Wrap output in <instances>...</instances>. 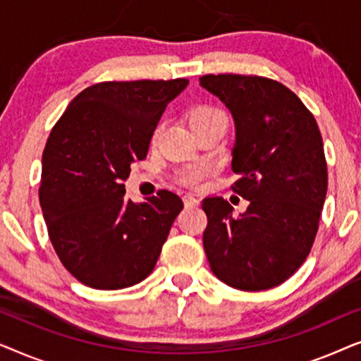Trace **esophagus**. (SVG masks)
Here are the masks:
<instances>
[{"mask_svg": "<svg viewBox=\"0 0 361 361\" xmlns=\"http://www.w3.org/2000/svg\"><path fill=\"white\" fill-rule=\"evenodd\" d=\"M182 199H184V205L187 207V209H194V207L200 204L199 199H197V197H194L192 194H185L184 197H182Z\"/></svg>", "mask_w": 361, "mask_h": 361, "instance_id": "34e87169", "label": "esophagus"}]
</instances>
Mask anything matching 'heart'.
Here are the masks:
<instances>
[{
	"label": "heart",
	"mask_w": 361,
	"mask_h": 361,
	"mask_svg": "<svg viewBox=\"0 0 361 361\" xmlns=\"http://www.w3.org/2000/svg\"><path fill=\"white\" fill-rule=\"evenodd\" d=\"M215 120H225L224 113L215 110V108L212 106H197L194 110L190 111L189 115V121H190V126L194 125H199V123H207V121H215ZM156 136H157V131H156ZM210 172V167L207 164H197V166H190L187 167L180 172V182L182 184H187V185H199L202 180H204V177L209 174Z\"/></svg>",
	"instance_id": "b5f03b06"
}]
</instances>
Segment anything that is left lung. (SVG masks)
I'll list each match as a JSON object with an SVG mask.
<instances>
[{
	"label": "left lung",
	"mask_w": 361,
	"mask_h": 361,
	"mask_svg": "<svg viewBox=\"0 0 361 361\" xmlns=\"http://www.w3.org/2000/svg\"><path fill=\"white\" fill-rule=\"evenodd\" d=\"M200 87L235 121L233 190L250 202L233 215L224 197L202 204L204 250L210 269L240 290H266L300 268L317 235L327 195V164L319 126L283 83L264 77H200Z\"/></svg>",
	"instance_id": "8db88e82"
}]
</instances>
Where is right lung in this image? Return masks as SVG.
<instances>
[{"label":"right lung","mask_w":361,"mask_h":361,"mask_svg":"<svg viewBox=\"0 0 361 361\" xmlns=\"http://www.w3.org/2000/svg\"><path fill=\"white\" fill-rule=\"evenodd\" d=\"M187 85L185 78L97 83L52 128L39 200L59 259L88 288H130L154 269L184 204L169 190L135 204L125 199L123 180Z\"/></svg>","instance_id":"add662e5"}]
</instances>
